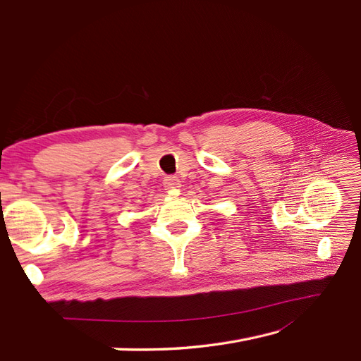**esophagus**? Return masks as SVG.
Returning a JSON list of instances; mask_svg holds the SVG:
<instances>
[{
  "instance_id": "34e87169",
  "label": "esophagus",
  "mask_w": 361,
  "mask_h": 361,
  "mask_svg": "<svg viewBox=\"0 0 361 361\" xmlns=\"http://www.w3.org/2000/svg\"><path fill=\"white\" fill-rule=\"evenodd\" d=\"M162 185H164V188L166 189H169V190H173V189H178L180 188V180L176 178V176H173V175H169V176H166L164 180H162Z\"/></svg>"
}]
</instances>
